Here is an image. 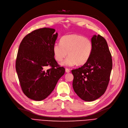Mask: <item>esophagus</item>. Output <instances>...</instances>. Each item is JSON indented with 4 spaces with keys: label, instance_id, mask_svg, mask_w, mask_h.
I'll return each instance as SVG.
<instances>
[{
    "label": "esophagus",
    "instance_id": "1",
    "mask_svg": "<svg viewBox=\"0 0 128 128\" xmlns=\"http://www.w3.org/2000/svg\"><path fill=\"white\" fill-rule=\"evenodd\" d=\"M65 72H66L67 73H68V72H70V70L69 69H68V68H66V69H65Z\"/></svg>",
    "mask_w": 128,
    "mask_h": 128
}]
</instances>
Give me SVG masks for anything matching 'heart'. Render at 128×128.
Wrapping results in <instances>:
<instances>
[{"label":"heart","instance_id":"1","mask_svg":"<svg viewBox=\"0 0 128 128\" xmlns=\"http://www.w3.org/2000/svg\"><path fill=\"white\" fill-rule=\"evenodd\" d=\"M93 50V43L91 40L82 35L74 34L66 35L60 39V43L53 46L54 57L58 62H61L62 65L73 66L85 64L90 58Z\"/></svg>","mask_w":128,"mask_h":128}]
</instances>
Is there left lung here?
<instances>
[{"instance_id": "8db88e82", "label": "left lung", "mask_w": 128, "mask_h": 128, "mask_svg": "<svg viewBox=\"0 0 128 128\" xmlns=\"http://www.w3.org/2000/svg\"><path fill=\"white\" fill-rule=\"evenodd\" d=\"M91 41L93 50L89 60L80 68L72 70L74 90L87 102L98 99L105 93L112 66L111 53L105 38L95 35Z\"/></svg>"}]
</instances>
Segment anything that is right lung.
Instances as JSON below:
<instances>
[{"instance_id": "obj_1", "label": "right lung", "mask_w": 128, "mask_h": 128, "mask_svg": "<svg viewBox=\"0 0 128 128\" xmlns=\"http://www.w3.org/2000/svg\"><path fill=\"white\" fill-rule=\"evenodd\" d=\"M56 30L42 28L27 35L20 44L16 68L24 94L35 100L48 97L65 73L54 57L53 46L58 37ZM46 66L51 68L46 70Z\"/></svg>"}]
</instances>
